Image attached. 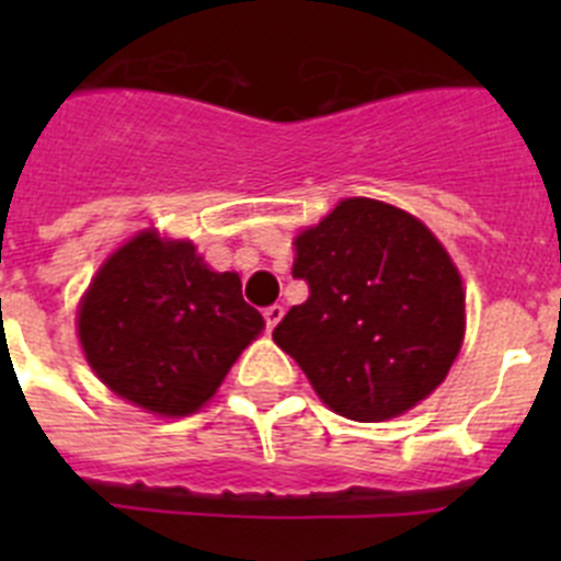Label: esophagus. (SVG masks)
Wrapping results in <instances>:
<instances>
[{"label":"esophagus","mask_w":561,"mask_h":561,"mask_svg":"<svg viewBox=\"0 0 561 561\" xmlns=\"http://www.w3.org/2000/svg\"><path fill=\"white\" fill-rule=\"evenodd\" d=\"M280 317H284V306H270V309L264 311L266 331H272V329H275V325L280 323Z\"/></svg>","instance_id":"esophagus-1"}]
</instances>
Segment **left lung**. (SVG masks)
I'll use <instances>...</instances> for the list:
<instances>
[{"mask_svg":"<svg viewBox=\"0 0 561 561\" xmlns=\"http://www.w3.org/2000/svg\"><path fill=\"white\" fill-rule=\"evenodd\" d=\"M295 252L309 300L272 340L334 413L396 419L447 379L463 342V284L415 216L356 196L300 232Z\"/></svg>","mask_w":561,"mask_h":561,"instance_id":"left-lung-1","label":"left lung"}]
</instances>
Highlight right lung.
<instances>
[{
  "label": "right lung",
  "instance_id": "right-lung-1",
  "mask_svg": "<svg viewBox=\"0 0 561 561\" xmlns=\"http://www.w3.org/2000/svg\"><path fill=\"white\" fill-rule=\"evenodd\" d=\"M264 329L236 272H213L191 241L153 230L108 257L78 309L98 379L148 413L187 415L219 390Z\"/></svg>",
  "mask_w": 561,
  "mask_h": 561
}]
</instances>
